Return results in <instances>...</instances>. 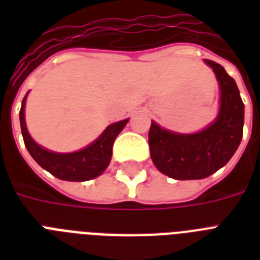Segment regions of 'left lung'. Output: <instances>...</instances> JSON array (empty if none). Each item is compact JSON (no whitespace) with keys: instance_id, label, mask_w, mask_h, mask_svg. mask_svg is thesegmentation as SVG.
<instances>
[{"instance_id":"obj_1","label":"left lung","mask_w":260,"mask_h":260,"mask_svg":"<svg viewBox=\"0 0 260 260\" xmlns=\"http://www.w3.org/2000/svg\"><path fill=\"white\" fill-rule=\"evenodd\" d=\"M205 63L216 74L220 108L213 122L200 132L178 134L151 122L148 143L155 167L174 179H202L224 167L242 142L244 104L234 78L213 60Z\"/></svg>"}]
</instances>
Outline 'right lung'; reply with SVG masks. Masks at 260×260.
<instances>
[{
	"label": "right lung",
	"instance_id": "right-lung-1",
	"mask_svg": "<svg viewBox=\"0 0 260 260\" xmlns=\"http://www.w3.org/2000/svg\"><path fill=\"white\" fill-rule=\"evenodd\" d=\"M26 97H28V93L22 100L21 109H20V124H21L22 138H24L26 150L39 166H42L44 170L62 181L83 182L100 177L106 170V167L109 166L114 139L124 129L129 118L108 125L106 129L93 143H90L89 146L82 150L66 152V154L54 152V151L39 146L38 143L30 138L29 132L26 129Z\"/></svg>",
	"mask_w": 260,
	"mask_h": 260
}]
</instances>
